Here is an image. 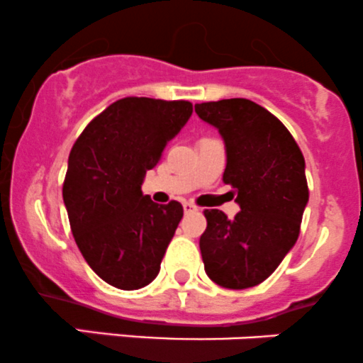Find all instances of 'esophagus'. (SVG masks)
Wrapping results in <instances>:
<instances>
[{"label": "esophagus", "mask_w": 363, "mask_h": 363, "mask_svg": "<svg viewBox=\"0 0 363 363\" xmlns=\"http://www.w3.org/2000/svg\"><path fill=\"white\" fill-rule=\"evenodd\" d=\"M196 206H194V204L192 203H186V201H185V203H183V211H185V213H190V211H196Z\"/></svg>", "instance_id": "1"}]
</instances>
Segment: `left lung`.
<instances>
[{"mask_svg": "<svg viewBox=\"0 0 363 363\" xmlns=\"http://www.w3.org/2000/svg\"><path fill=\"white\" fill-rule=\"evenodd\" d=\"M196 113L223 138V183L236 190L241 208L230 220L220 209H204V269L223 289H250L276 271L301 233L309 199L304 155L289 129L250 99L201 103Z\"/></svg>", "mask_w": 363, "mask_h": 363, "instance_id": "8db88e82", "label": "left lung"}]
</instances>
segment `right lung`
Wrapping results in <instances>:
<instances>
[{
  "label": "right lung",
  "mask_w": 363,
  "mask_h": 363,
  "mask_svg": "<svg viewBox=\"0 0 363 363\" xmlns=\"http://www.w3.org/2000/svg\"><path fill=\"white\" fill-rule=\"evenodd\" d=\"M190 115L189 101L118 99L71 148L62 199L73 238L92 271L115 289H143L159 274L183 208L154 203L141 183Z\"/></svg>",
  "instance_id": "right-lung-1"
}]
</instances>
